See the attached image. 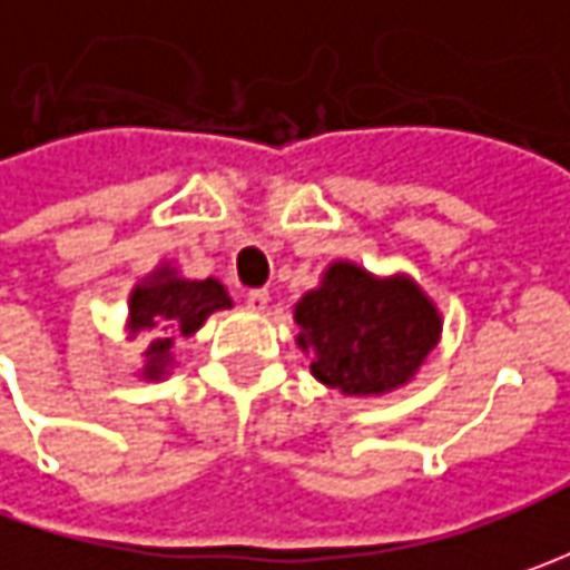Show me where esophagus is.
Masks as SVG:
<instances>
[{"instance_id":"34e87169","label":"esophagus","mask_w":570,"mask_h":570,"mask_svg":"<svg viewBox=\"0 0 570 570\" xmlns=\"http://www.w3.org/2000/svg\"><path fill=\"white\" fill-rule=\"evenodd\" d=\"M244 304H247L250 311H266V307H269V292H266V288H250V292L244 295Z\"/></svg>"}]
</instances>
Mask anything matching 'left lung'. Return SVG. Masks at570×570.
<instances>
[{"mask_svg":"<svg viewBox=\"0 0 570 570\" xmlns=\"http://www.w3.org/2000/svg\"><path fill=\"white\" fill-rule=\"evenodd\" d=\"M297 345L314 355V377L348 396L403 386L438 345L441 317L409 278H374L336 263L295 307Z\"/></svg>","mask_w":570,"mask_h":570,"instance_id":"left-lung-1","label":"left lung"}]
</instances>
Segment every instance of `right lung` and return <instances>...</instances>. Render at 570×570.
Wrapping results in <instances>:
<instances>
[{"label": "right lung", "instance_id": "add662e5", "mask_svg": "<svg viewBox=\"0 0 570 570\" xmlns=\"http://www.w3.org/2000/svg\"><path fill=\"white\" fill-rule=\"evenodd\" d=\"M230 307L228 292L215 282H189L177 278L170 269H161L151 282L139 285L129 297V317L132 333H151L148 340V367L145 377H161L165 364L170 362V345L177 336L196 333L212 311Z\"/></svg>", "mask_w": 570, "mask_h": 570}]
</instances>
